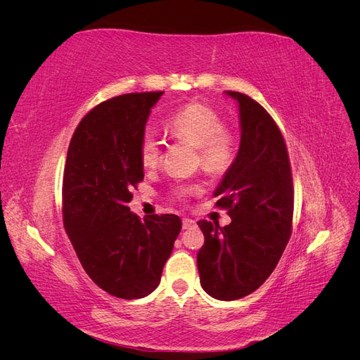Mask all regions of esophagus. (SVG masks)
Masks as SVG:
<instances>
[{
  "label": "esophagus",
  "instance_id": "1",
  "mask_svg": "<svg viewBox=\"0 0 360 360\" xmlns=\"http://www.w3.org/2000/svg\"><path fill=\"white\" fill-rule=\"evenodd\" d=\"M183 230H191V228L197 226V222H195L193 219H189V217H183Z\"/></svg>",
  "mask_w": 360,
  "mask_h": 360
}]
</instances>
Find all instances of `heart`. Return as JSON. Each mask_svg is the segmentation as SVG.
<instances>
[{
    "label": "heart",
    "instance_id": "obj_1",
    "mask_svg": "<svg viewBox=\"0 0 360 360\" xmlns=\"http://www.w3.org/2000/svg\"><path fill=\"white\" fill-rule=\"evenodd\" d=\"M165 129L184 143L198 150V159L204 171L210 174H224L231 168L237 156V139L233 132L224 127V120L212 106L192 102L171 114ZM159 139L147 132L139 143V159L144 168H155L160 160ZM198 184H180L174 189L179 200H186L193 193H198Z\"/></svg>",
    "mask_w": 360,
    "mask_h": 360
}]
</instances>
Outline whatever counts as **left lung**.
Returning <instances> with one entry per match:
<instances>
[{
  "label": "left lung",
  "mask_w": 360,
  "mask_h": 360,
  "mask_svg": "<svg viewBox=\"0 0 360 360\" xmlns=\"http://www.w3.org/2000/svg\"><path fill=\"white\" fill-rule=\"evenodd\" d=\"M226 94L238 102L242 138L214 197L231 224L198 222L204 245L197 266L207 294L236 300L263 285L281 259L292 230L294 189L287 146L275 120L249 96Z\"/></svg>",
  "instance_id": "obj_1"
}]
</instances>
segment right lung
I'll list each match as a JSON object with an SVG mask.
<instances>
[{
  "label": "right lung",
  "mask_w": 360,
  "mask_h": 360,
  "mask_svg": "<svg viewBox=\"0 0 360 360\" xmlns=\"http://www.w3.org/2000/svg\"><path fill=\"white\" fill-rule=\"evenodd\" d=\"M162 94L129 93L94 106L76 127L64 167V228L86 275L120 299L156 290L181 230L177 214L143 222L127 207L144 179L139 143Z\"/></svg>",
  "instance_id": "obj_1"
}]
</instances>
